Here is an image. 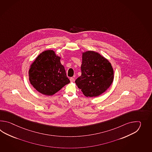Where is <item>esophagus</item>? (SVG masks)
Returning <instances> with one entry per match:
<instances>
[{"label": "esophagus", "mask_w": 152, "mask_h": 152, "mask_svg": "<svg viewBox=\"0 0 152 152\" xmlns=\"http://www.w3.org/2000/svg\"><path fill=\"white\" fill-rule=\"evenodd\" d=\"M75 80V79L74 77H72L70 78V81H71V82H74Z\"/></svg>", "instance_id": "esophagus-1"}]
</instances>
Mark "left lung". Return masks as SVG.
Returning a JSON list of instances; mask_svg holds the SVG:
<instances>
[{
  "label": "left lung",
  "instance_id": "1",
  "mask_svg": "<svg viewBox=\"0 0 152 152\" xmlns=\"http://www.w3.org/2000/svg\"><path fill=\"white\" fill-rule=\"evenodd\" d=\"M81 75L75 83L86 97H97L110 87L113 80V68L109 61L98 53L83 54Z\"/></svg>",
  "mask_w": 152,
  "mask_h": 152
}]
</instances>
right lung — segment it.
<instances>
[{
  "label": "right lung",
  "instance_id": "add662e5",
  "mask_svg": "<svg viewBox=\"0 0 152 152\" xmlns=\"http://www.w3.org/2000/svg\"><path fill=\"white\" fill-rule=\"evenodd\" d=\"M29 80L39 92L52 96L70 83L60 58L52 50L42 52L32 63L29 71Z\"/></svg>",
  "mask_w": 152,
  "mask_h": 152
}]
</instances>
